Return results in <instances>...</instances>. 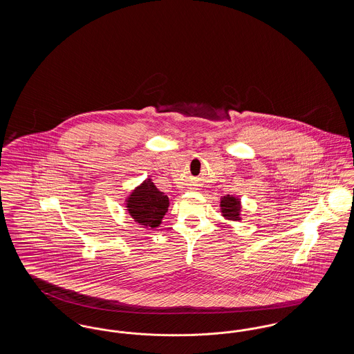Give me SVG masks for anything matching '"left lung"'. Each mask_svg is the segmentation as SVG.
I'll use <instances>...</instances> for the list:
<instances>
[{"label":"left lung","mask_w":354,"mask_h":354,"mask_svg":"<svg viewBox=\"0 0 354 354\" xmlns=\"http://www.w3.org/2000/svg\"><path fill=\"white\" fill-rule=\"evenodd\" d=\"M221 212L223 216L230 220H240L239 218V212H240V205H239V201L235 199L234 196H223L221 199Z\"/></svg>","instance_id":"obj_1"}]
</instances>
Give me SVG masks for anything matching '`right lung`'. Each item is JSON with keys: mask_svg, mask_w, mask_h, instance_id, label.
<instances>
[{"mask_svg": "<svg viewBox=\"0 0 354 354\" xmlns=\"http://www.w3.org/2000/svg\"><path fill=\"white\" fill-rule=\"evenodd\" d=\"M127 208L135 221L146 227H158L169 209V198L153 183L146 180L136 187L127 201Z\"/></svg>", "mask_w": 354, "mask_h": 354, "instance_id": "obj_1", "label": "right lung"}]
</instances>
